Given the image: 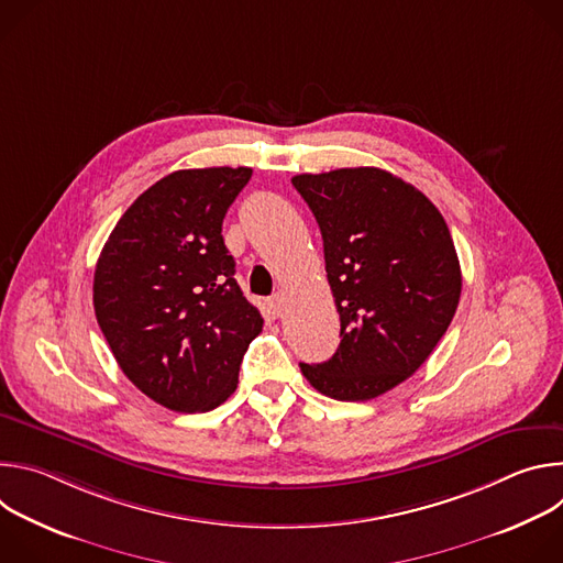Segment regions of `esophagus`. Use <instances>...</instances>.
<instances>
[{"instance_id": "obj_1", "label": "esophagus", "mask_w": 563, "mask_h": 563, "mask_svg": "<svg viewBox=\"0 0 563 563\" xmlns=\"http://www.w3.org/2000/svg\"><path fill=\"white\" fill-rule=\"evenodd\" d=\"M283 309H285V298H283L280 294L272 296V298H269V311H272L274 316H283Z\"/></svg>"}]
</instances>
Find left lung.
Listing matches in <instances>:
<instances>
[{"mask_svg":"<svg viewBox=\"0 0 563 563\" xmlns=\"http://www.w3.org/2000/svg\"><path fill=\"white\" fill-rule=\"evenodd\" d=\"M325 250L341 345L302 376L336 400H369L412 376L450 328L461 267L439 209L376 167L300 174Z\"/></svg>","mask_w":563,"mask_h":563,"instance_id":"8db88e82","label":"left lung"}]
</instances>
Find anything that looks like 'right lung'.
Wrapping results in <instances>:
<instances>
[{
    "label": "right lung",
    "instance_id": "1",
    "mask_svg": "<svg viewBox=\"0 0 563 563\" xmlns=\"http://www.w3.org/2000/svg\"><path fill=\"white\" fill-rule=\"evenodd\" d=\"M250 178V167L165 176L124 211L98 258V325L126 378L174 412L224 404L263 332L222 240L224 213Z\"/></svg>",
    "mask_w": 563,
    "mask_h": 563
}]
</instances>
